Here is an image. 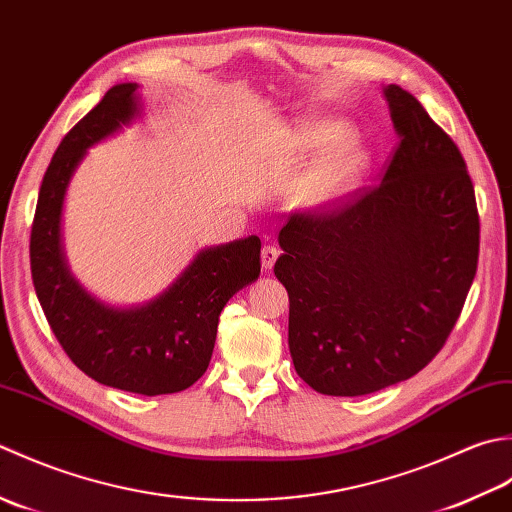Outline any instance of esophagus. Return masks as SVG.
<instances>
[{"label": "esophagus", "mask_w": 512, "mask_h": 512, "mask_svg": "<svg viewBox=\"0 0 512 512\" xmlns=\"http://www.w3.org/2000/svg\"><path fill=\"white\" fill-rule=\"evenodd\" d=\"M278 256H280V249H278V247L265 245L263 252H260V263H263V269H265V271H271V267H274Z\"/></svg>", "instance_id": "34e87169"}]
</instances>
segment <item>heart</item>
<instances>
[{
	"label": "heart",
	"mask_w": 512,
	"mask_h": 512,
	"mask_svg": "<svg viewBox=\"0 0 512 512\" xmlns=\"http://www.w3.org/2000/svg\"><path fill=\"white\" fill-rule=\"evenodd\" d=\"M349 128L340 121H322L302 137L307 150H327L300 174L294 201L302 210H325L338 205L360 185L367 172V150L356 139H347Z\"/></svg>",
	"instance_id": "heart-1"
}]
</instances>
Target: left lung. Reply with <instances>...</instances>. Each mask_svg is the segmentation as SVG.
<instances>
[{
    "label": "left lung",
    "instance_id": "left-lung-1",
    "mask_svg": "<svg viewBox=\"0 0 512 512\" xmlns=\"http://www.w3.org/2000/svg\"><path fill=\"white\" fill-rule=\"evenodd\" d=\"M400 145L378 187L280 229L296 373L325 395L409 380L444 347L473 285L479 216L453 139L400 86L382 90Z\"/></svg>",
    "mask_w": 512,
    "mask_h": 512
}]
</instances>
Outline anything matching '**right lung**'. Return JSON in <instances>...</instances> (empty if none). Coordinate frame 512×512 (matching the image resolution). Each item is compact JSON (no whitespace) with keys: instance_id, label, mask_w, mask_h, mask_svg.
Masks as SVG:
<instances>
[{"instance_id":"obj_1","label":"right lung","mask_w":512,"mask_h":512,"mask_svg":"<svg viewBox=\"0 0 512 512\" xmlns=\"http://www.w3.org/2000/svg\"><path fill=\"white\" fill-rule=\"evenodd\" d=\"M141 112L139 83H117L59 143L39 187L30 271L52 333L83 373L106 387L163 395L192 387L205 373L218 316L260 274V238L201 249L168 289L143 305H108L72 276L61 243L72 174L92 145L137 121Z\"/></svg>"}]
</instances>
